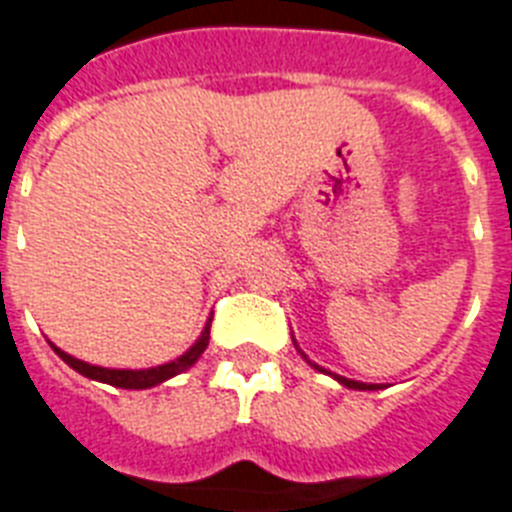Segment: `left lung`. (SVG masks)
<instances>
[{
  "mask_svg": "<svg viewBox=\"0 0 512 512\" xmlns=\"http://www.w3.org/2000/svg\"><path fill=\"white\" fill-rule=\"evenodd\" d=\"M318 368V365H315ZM318 371H323V368H318ZM336 381H342L344 386H350V389H376L373 384H360V381H352V378H342V376H334Z\"/></svg>",
  "mask_w": 512,
  "mask_h": 512,
  "instance_id": "obj_1",
  "label": "left lung"
}]
</instances>
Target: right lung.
Here are the masks:
<instances>
[{"label": "right lung", "mask_w": 512, "mask_h": 512, "mask_svg": "<svg viewBox=\"0 0 512 512\" xmlns=\"http://www.w3.org/2000/svg\"><path fill=\"white\" fill-rule=\"evenodd\" d=\"M207 342H210V323L205 326L202 336H199V342L191 347L186 355H181L178 360L173 363H165V365H157V368H147V371H115V368H99V365H89L83 363V360H76V357H70L68 352H62L54 347V352L65 360V363L78 371L81 376L86 378H94V381H102V384H110V386H118V389H149V386L162 384V381H168L170 376H176V373H184L186 368L197 363V357L207 350Z\"/></svg>", "instance_id": "add662e5"}]
</instances>
